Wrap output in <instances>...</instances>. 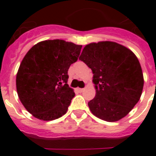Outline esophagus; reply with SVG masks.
<instances>
[{
	"instance_id": "34e87169",
	"label": "esophagus",
	"mask_w": 156,
	"mask_h": 156,
	"mask_svg": "<svg viewBox=\"0 0 156 156\" xmlns=\"http://www.w3.org/2000/svg\"><path fill=\"white\" fill-rule=\"evenodd\" d=\"M76 90H77V92H78V93H83V90H84V88H76Z\"/></svg>"
}]
</instances>
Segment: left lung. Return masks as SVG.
Masks as SVG:
<instances>
[{"label":"left lung","instance_id":"left-lung-1","mask_svg":"<svg viewBox=\"0 0 156 156\" xmlns=\"http://www.w3.org/2000/svg\"><path fill=\"white\" fill-rule=\"evenodd\" d=\"M79 59L94 73L96 95L88 102L92 114L107 122L125 117L140 100L144 87L135 54L115 41H104L86 45Z\"/></svg>","mask_w":156,"mask_h":156}]
</instances>
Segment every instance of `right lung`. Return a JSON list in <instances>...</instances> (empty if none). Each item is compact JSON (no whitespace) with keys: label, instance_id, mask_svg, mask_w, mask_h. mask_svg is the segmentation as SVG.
I'll list each match as a JSON object with an SVG mask.
<instances>
[{"label":"right lung","instance_id":"obj_1","mask_svg":"<svg viewBox=\"0 0 156 156\" xmlns=\"http://www.w3.org/2000/svg\"><path fill=\"white\" fill-rule=\"evenodd\" d=\"M81 48L82 45L55 39L40 41L27 52L16 84L19 99L32 116L50 121L67 113L75 95L68 84V71Z\"/></svg>","mask_w":156,"mask_h":156}]
</instances>
